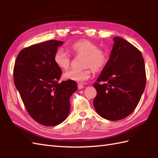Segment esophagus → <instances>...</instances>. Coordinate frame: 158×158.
<instances>
[{"instance_id": "esophagus-1", "label": "esophagus", "mask_w": 158, "mask_h": 158, "mask_svg": "<svg viewBox=\"0 0 158 158\" xmlns=\"http://www.w3.org/2000/svg\"><path fill=\"white\" fill-rule=\"evenodd\" d=\"M78 89H83V88H84V86H83V84H81V83H79L78 84Z\"/></svg>"}]
</instances>
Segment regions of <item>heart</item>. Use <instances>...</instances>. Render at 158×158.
Here are the masks:
<instances>
[{
  "label": "heart",
  "instance_id": "heart-1",
  "mask_svg": "<svg viewBox=\"0 0 158 158\" xmlns=\"http://www.w3.org/2000/svg\"><path fill=\"white\" fill-rule=\"evenodd\" d=\"M69 49L77 56H84L83 66L81 70L70 69L64 73V78L66 80L83 83L91 77L92 69L100 71L104 69L108 61L107 53L102 49L89 40L80 39L69 46ZM53 61L61 69H67L71 63V56L62 48H59L53 55Z\"/></svg>",
  "mask_w": 158,
  "mask_h": 158
}]
</instances>
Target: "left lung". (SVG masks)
I'll use <instances>...</instances> for the list:
<instances>
[{"instance_id": "obj_1", "label": "left lung", "mask_w": 158, "mask_h": 158, "mask_svg": "<svg viewBox=\"0 0 158 158\" xmlns=\"http://www.w3.org/2000/svg\"><path fill=\"white\" fill-rule=\"evenodd\" d=\"M109 61L94 84L97 95L94 106L100 116L110 121L122 119L138 105L146 85L145 62L136 47L119 36Z\"/></svg>"}]
</instances>
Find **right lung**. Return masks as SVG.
Returning a JSON list of instances; mask_svg holds the SVG:
<instances>
[{
	"label": "right lung",
	"mask_w": 158,
	"mask_h": 158,
	"mask_svg": "<svg viewBox=\"0 0 158 158\" xmlns=\"http://www.w3.org/2000/svg\"><path fill=\"white\" fill-rule=\"evenodd\" d=\"M62 41L49 40L23 49L17 56L13 79L28 114L36 122L54 126L70 112V97L77 91L75 81L59 83L62 70L53 55Z\"/></svg>",
	"instance_id": "add662e5"
}]
</instances>
